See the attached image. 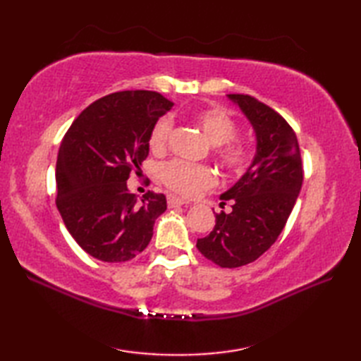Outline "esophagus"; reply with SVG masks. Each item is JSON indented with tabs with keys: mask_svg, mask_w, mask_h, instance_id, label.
I'll return each mask as SVG.
<instances>
[{
	"mask_svg": "<svg viewBox=\"0 0 361 361\" xmlns=\"http://www.w3.org/2000/svg\"><path fill=\"white\" fill-rule=\"evenodd\" d=\"M188 202L183 200L180 197H175V195H167V204L169 208H175V206H181V204H186Z\"/></svg>",
	"mask_w": 361,
	"mask_h": 361,
	"instance_id": "obj_1",
	"label": "esophagus"
}]
</instances>
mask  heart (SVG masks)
<instances>
[{"mask_svg": "<svg viewBox=\"0 0 361 361\" xmlns=\"http://www.w3.org/2000/svg\"><path fill=\"white\" fill-rule=\"evenodd\" d=\"M190 121L202 130L209 142L216 145V155L228 172L240 175L251 164V150L245 142L234 140L237 124L231 114L221 106H203L190 114ZM172 132V119L161 116L152 126L149 145L152 152H164ZM158 176L163 185L173 192L195 197L204 189H209L217 181L214 169L206 164H192L188 161L172 159L161 164Z\"/></svg>", "mask_w": 361, "mask_h": 361, "instance_id": "b5f03b06", "label": "heart"}]
</instances>
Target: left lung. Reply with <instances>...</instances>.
<instances>
[{"mask_svg":"<svg viewBox=\"0 0 361 361\" xmlns=\"http://www.w3.org/2000/svg\"><path fill=\"white\" fill-rule=\"evenodd\" d=\"M228 97L255 128L256 155L220 195L233 202V211L216 214V226L197 240V248L216 265L235 268L255 262L282 233L302 186V161L293 128L279 113L248 94Z\"/></svg>","mask_w":361,"mask_h":361,"instance_id":"left-lung-1","label":"left lung"}]
</instances>
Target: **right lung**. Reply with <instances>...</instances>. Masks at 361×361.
Masks as SVG:
<instances>
[{
    "mask_svg": "<svg viewBox=\"0 0 361 361\" xmlns=\"http://www.w3.org/2000/svg\"><path fill=\"white\" fill-rule=\"evenodd\" d=\"M173 102L157 91H118L88 105L68 128L56 166V204L79 247L104 262H126L147 247L166 197L130 194L141 176L149 133Z\"/></svg>",
    "mask_w": 361,
    "mask_h": 361,
    "instance_id": "1",
    "label": "right lung"
}]
</instances>
